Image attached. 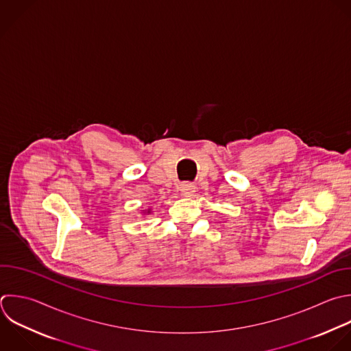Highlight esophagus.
<instances>
[{"instance_id":"esophagus-1","label":"esophagus","mask_w":351,"mask_h":351,"mask_svg":"<svg viewBox=\"0 0 351 351\" xmlns=\"http://www.w3.org/2000/svg\"><path fill=\"white\" fill-rule=\"evenodd\" d=\"M180 191H181V193L184 196L189 197V196H192L196 192V186L193 184H191V182H185V184L180 185Z\"/></svg>"}]
</instances>
